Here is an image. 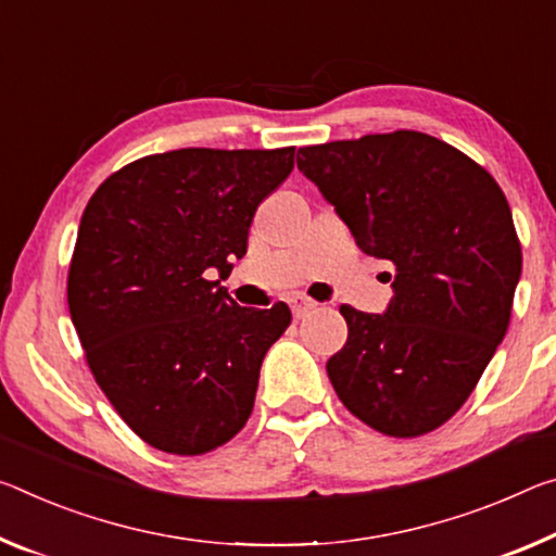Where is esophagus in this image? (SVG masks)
Segmentation results:
<instances>
[{
  "mask_svg": "<svg viewBox=\"0 0 556 556\" xmlns=\"http://www.w3.org/2000/svg\"><path fill=\"white\" fill-rule=\"evenodd\" d=\"M289 304H292V314L296 316V319H302V316L316 309V302H312V299H306V296H292L289 299Z\"/></svg>",
  "mask_w": 556,
  "mask_h": 556,
  "instance_id": "esophagus-1",
  "label": "esophagus"
}]
</instances>
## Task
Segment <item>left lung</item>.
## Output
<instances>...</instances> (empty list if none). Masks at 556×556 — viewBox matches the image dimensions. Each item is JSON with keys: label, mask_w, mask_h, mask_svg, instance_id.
<instances>
[{"label": "left lung", "mask_w": 556, "mask_h": 556, "mask_svg": "<svg viewBox=\"0 0 556 556\" xmlns=\"http://www.w3.org/2000/svg\"><path fill=\"white\" fill-rule=\"evenodd\" d=\"M296 167L361 250L393 264L383 314L341 306L333 391L378 433H430L468 401L509 326L522 250L505 192L418 130L299 148Z\"/></svg>", "instance_id": "obj_1"}]
</instances>
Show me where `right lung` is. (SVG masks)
<instances>
[{
  "label": "right lung",
  "instance_id": "right-lung-1",
  "mask_svg": "<svg viewBox=\"0 0 556 556\" xmlns=\"http://www.w3.org/2000/svg\"><path fill=\"white\" fill-rule=\"evenodd\" d=\"M292 167L294 148H180L121 167L88 200L68 312L96 383L157 451L210 453L250 418L292 312L240 306L208 277H230L260 202Z\"/></svg>",
  "mask_w": 556,
  "mask_h": 556
}]
</instances>
